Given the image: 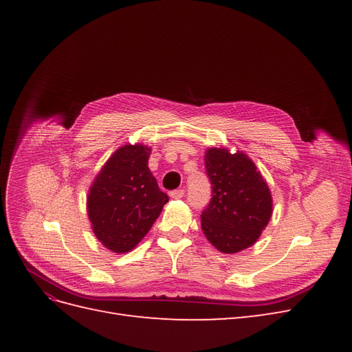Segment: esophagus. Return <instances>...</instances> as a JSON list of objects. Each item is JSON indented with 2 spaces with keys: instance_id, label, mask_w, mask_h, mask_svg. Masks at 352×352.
Wrapping results in <instances>:
<instances>
[{
  "instance_id": "esophagus-1",
  "label": "esophagus",
  "mask_w": 352,
  "mask_h": 352,
  "mask_svg": "<svg viewBox=\"0 0 352 352\" xmlns=\"http://www.w3.org/2000/svg\"><path fill=\"white\" fill-rule=\"evenodd\" d=\"M184 195H185V190L184 189H175V190H172V192H170V197L175 198V199L182 198Z\"/></svg>"
}]
</instances>
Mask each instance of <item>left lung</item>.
<instances>
[{
	"mask_svg": "<svg viewBox=\"0 0 352 352\" xmlns=\"http://www.w3.org/2000/svg\"><path fill=\"white\" fill-rule=\"evenodd\" d=\"M204 158L211 199L201 212L202 232L219 251L239 252L255 243L267 226L273 210L270 189L239 151L210 148Z\"/></svg>",
	"mask_w": 352,
	"mask_h": 352,
	"instance_id": "1",
	"label": "left lung"
}]
</instances>
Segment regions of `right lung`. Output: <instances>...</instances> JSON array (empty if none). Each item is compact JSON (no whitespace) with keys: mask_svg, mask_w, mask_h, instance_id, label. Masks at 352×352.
Masks as SVG:
<instances>
[{"mask_svg":"<svg viewBox=\"0 0 352 352\" xmlns=\"http://www.w3.org/2000/svg\"><path fill=\"white\" fill-rule=\"evenodd\" d=\"M151 148L124 145L104 164L88 195V216L98 241L113 252L133 250L168 201L148 168Z\"/></svg>","mask_w":352,"mask_h":352,"instance_id":"right-lung-1","label":"right lung"}]
</instances>
